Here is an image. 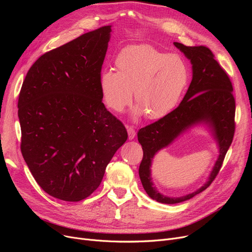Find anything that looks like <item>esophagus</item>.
Here are the masks:
<instances>
[{
  "instance_id": "34e87169",
  "label": "esophagus",
  "mask_w": 252,
  "mask_h": 252,
  "mask_svg": "<svg viewBox=\"0 0 252 252\" xmlns=\"http://www.w3.org/2000/svg\"><path fill=\"white\" fill-rule=\"evenodd\" d=\"M126 130H127V134H128V139H129V140H133V139L135 138V136H136V130H135V128L127 126H126Z\"/></svg>"
}]
</instances>
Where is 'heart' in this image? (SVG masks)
<instances>
[{
  "label": "heart",
  "mask_w": 252,
  "mask_h": 252,
  "mask_svg": "<svg viewBox=\"0 0 252 252\" xmlns=\"http://www.w3.org/2000/svg\"><path fill=\"white\" fill-rule=\"evenodd\" d=\"M115 69L100 76L104 103L114 112H122L131 102V92L138 105L137 114L160 119L178 104L188 83V69L181 57L149 45L123 49L115 58Z\"/></svg>",
  "instance_id": "heart-1"
}]
</instances>
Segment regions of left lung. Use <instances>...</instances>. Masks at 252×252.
Returning a JSON list of instances; mask_svg holds the SVG:
<instances>
[{
	"instance_id": "obj_1",
	"label": "left lung",
	"mask_w": 252,
	"mask_h": 252,
	"mask_svg": "<svg viewBox=\"0 0 252 252\" xmlns=\"http://www.w3.org/2000/svg\"><path fill=\"white\" fill-rule=\"evenodd\" d=\"M174 45L191 61L192 82L175 110L138 131V140L143 149V159L139 167L142 185L152 199L165 204L189 200L210 186L219 174L235 134L236 105L233 86L226 70L205 46L187 47L177 42ZM198 122H205L213 129L220 147L218 160L209 181L201 189L182 197L164 196L157 191L151 179L153 157L184 130Z\"/></svg>"
}]
</instances>
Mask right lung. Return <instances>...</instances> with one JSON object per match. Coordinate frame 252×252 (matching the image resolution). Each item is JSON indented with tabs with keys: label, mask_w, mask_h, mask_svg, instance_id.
Instances as JSON below:
<instances>
[{
	"label": "right lung",
	"mask_w": 252,
	"mask_h": 252,
	"mask_svg": "<svg viewBox=\"0 0 252 252\" xmlns=\"http://www.w3.org/2000/svg\"><path fill=\"white\" fill-rule=\"evenodd\" d=\"M111 25L87 32L39 57L18 99L20 149L36 183L64 201L86 199L127 139L102 102L100 76Z\"/></svg>",
	"instance_id": "add662e5"
}]
</instances>
